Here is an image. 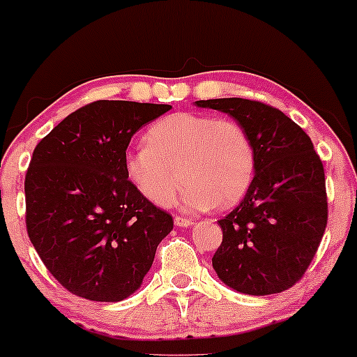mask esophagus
<instances>
[{"mask_svg":"<svg viewBox=\"0 0 357 357\" xmlns=\"http://www.w3.org/2000/svg\"><path fill=\"white\" fill-rule=\"evenodd\" d=\"M195 223L191 218H186V216H174V225L176 227H190V225Z\"/></svg>","mask_w":357,"mask_h":357,"instance_id":"esophagus-1","label":"esophagus"}]
</instances>
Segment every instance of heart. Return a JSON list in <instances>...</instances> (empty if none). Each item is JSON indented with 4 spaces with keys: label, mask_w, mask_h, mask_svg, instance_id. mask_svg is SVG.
<instances>
[{
    "label": "heart",
    "mask_w": 357,
    "mask_h": 357,
    "mask_svg": "<svg viewBox=\"0 0 357 357\" xmlns=\"http://www.w3.org/2000/svg\"><path fill=\"white\" fill-rule=\"evenodd\" d=\"M146 141L127 154L126 173L155 206H169L184 178L186 210L230 208L243 198L255 174L252 137L233 119L171 114L149 127Z\"/></svg>",
    "instance_id": "1"
}]
</instances>
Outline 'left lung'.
Masks as SVG:
<instances>
[{
	"label": "left lung",
	"instance_id": "obj_1",
	"mask_svg": "<svg viewBox=\"0 0 357 357\" xmlns=\"http://www.w3.org/2000/svg\"><path fill=\"white\" fill-rule=\"evenodd\" d=\"M227 112L247 129L255 176L230 215L218 220L223 241L213 268L248 296L284 292L301 280L327 225L326 176L310 137L282 110L258 100H196Z\"/></svg>",
	"mask_w": 357,
	"mask_h": 357
}]
</instances>
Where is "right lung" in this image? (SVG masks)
Segmentation results:
<instances>
[{"label":"right lung","mask_w":357,"mask_h":357,"mask_svg":"<svg viewBox=\"0 0 357 357\" xmlns=\"http://www.w3.org/2000/svg\"><path fill=\"white\" fill-rule=\"evenodd\" d=\"M167 104L96 100L53 127L26 176V231L61 287L96 302H119L141 287L173 216L139 192L126 173L130 137Z\"/></svg>","instance_id":"right-lung-1"}]
</instances>
